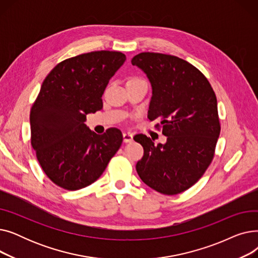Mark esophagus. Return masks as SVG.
Here are the masks:
<instances>
[{
	"label": "esophagus",
	"instance_id": "34e87169",
	"mask_svg": "<svg viewBox=\"0 0 258 258\" xmlns=\"http://www.w3.org/2000/svg\"><path fill=\"white\" fill-rule=\"evenodd\" d=\"M123 141L125 143H130L133 141V135L131 133H123Z\"/></svg>",
	"mask_w": 258,
	"mask_h": 258
}]
</instances>
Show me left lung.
<instances>
[{
	"label": "left lung",
	"instance_id": "obj_1",
	"mask_svg": "<svg viewBox=\"0 0 258 258\" xmlns=\"http://www.w3.org/2000/svg\"><path fill=\"white\" fill-rule=\"evenodd\" d=\"M150 79L153 96L148 119L167 137L155 145L138 135L144 155L136 165L140 179L156 191L173 196L195 185L214 157L221 124L218 101L208 79L188 61L168 54L142 52L134 56Z\"/></svg>",
	"mask_w": 258,
	"mask_h": 258
}]
</instances>
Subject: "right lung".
Instances as JSON below:
<instances>
[{
	"instance_id": "add662e5",
	"label": "right lung",
	"mask_w": 258,
	"mask_h": 258,
	"mask_svg": "<svg viewBox=\"0 0 258 258\" xmlns=\"http://www.w3.org/2000/svg\"><path fill=\"white\" fill-rule=\"evenodd\" d=\"M126 57L94 51L57 63L45 78L30 111L31 145L47 177L67 190L96 181L121 146V132L97 135L86 117L102 108V94Z\"/></svg>"
}]
</instances>
